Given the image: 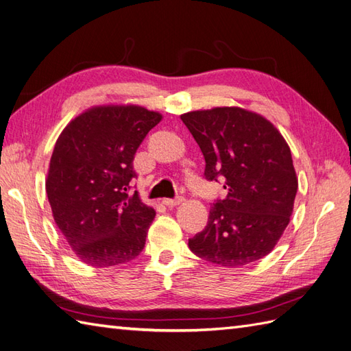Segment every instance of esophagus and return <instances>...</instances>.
I'll return each mask as SVG.
<instances>
[{
  "mask_svg": "<svg viewBox=\"0 0 351 351\" xmlns=\"http://www.w3.org/2000/svg\"><path fill=\"white\" fill-rule=\"evenodd\" d=\"M182 202H184L182 197H176V199H173V200L172 199H165L163 204H166L167 208H175V206H179Z\"/></svg>",
  "mask_w": 351,
  "mask_h": 351,
  "instance_id": "esophagus-1",
  "label": "esophagus"
}]
</instances>
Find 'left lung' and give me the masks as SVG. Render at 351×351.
Masks as SVG:
<instances>
[{
	"instance_id": "obj_1",
	"label": "left lung",
	"mask_w": 351,
	"mask_h": 351,
	"mask_svg": "<svg viewBox=\"0 0 351 351\" xmlns=\"http://www.w3.org/2000/svg\"><path fill=\"white\" fill-rule=\"evenodd\" d=\"M181 120L203 152L206 179L223 178L228 191L188 247L222 267L264 258L289 223L298 190L287 142L265 117L240 106L190 111Z\"/></svg>"
}]
</instances>
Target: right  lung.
<instances>
[{
  "mask_svg": "<svg viewBox=\"0 0 351 351\" xmlns=\"http://www.w3.org/2000/svg\"><path fill=\"white\" fill-rule=\"evenodd\" d=\"M161 119L133 104L96 105L59 134L46 191L53 219L82 263L125 264L145 246L156 210L128 190L134 152Z\"/></svg>",
  "mask_w": 351,
  "mask_h": 351,
  "instance_id": "right-lung-1",
  "label": "right lung"
}]
</instances>
